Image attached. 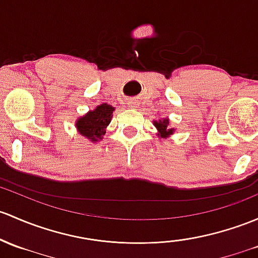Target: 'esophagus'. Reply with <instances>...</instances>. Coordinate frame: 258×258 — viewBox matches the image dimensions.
<instances>
[{
  "label": "esophagus",
  "instance_id": "1",
  "mask_svg": "<svg viewBox=\"0 0 258 258\" xmlns=\"http://www.w3.org/2000/svg\"><path fill=\"white\" fill-rule=\"evenodd\" d=\"M137 106H138L137 102H135V101H130L128 102V107L130 108H137Z\"/></svg>",
  "mask_w": 258,
  "mask_h": 258
}]
</instances>
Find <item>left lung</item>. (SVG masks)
<instances>
[{
  "instance_id": "obj_1",
  "label": "left lung",
  "mask_w": 258,
  "mask_h": 258,
  "mask_svg": "<svg viewBox=\"0 0 258 258\" xmlns=\"http://www.w3.org/2000/svg\"><path fill=\"white\" fill-rule=\"evenodd\" d=\"M154 127L157 128V136L159 138H168L174 134L175 130L170 128L169 118H161V120L153 121Z\"/></svg>"
}]
</instances>
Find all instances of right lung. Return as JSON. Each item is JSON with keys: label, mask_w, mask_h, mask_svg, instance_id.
Masks as SVG:
<instances>
[{"label": "right lung", "mask_w": 258, "mask_h": 258, "mask_svg": "<svg viewBox=\"0 0 258 258\" xmlns=\"http://www.w3.org/2000/svg\"><path fill=\"white\" fill-rule=\"evenodd\" d=\"M115 107L108 104H101L94 110H90L85 115L78 117L75 121V127L83 137L90 141V143H96L104 138L106 134V127L110 124Z\"/></svg>", "instance_id": "add662e5"}]
</instances>
